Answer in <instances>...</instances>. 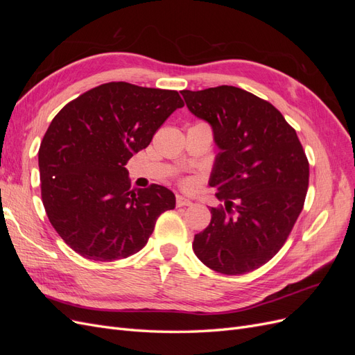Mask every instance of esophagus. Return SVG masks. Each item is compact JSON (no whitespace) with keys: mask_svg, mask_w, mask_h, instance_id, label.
<instances>
[{"mask_svg":"<svg viewBox=\"0 0 355 355\" xmlns=\"http://www.w3.org/2000/svg\"><path fill=\"white\" fill-rule=\"evenodd\" d=\"M176 206L178 207H187V206H192V201L187 197L182 196H176Z\"/></svg>","mask_w":355,"mask_h":355,"instance_id":"esophagus-1","label":"esophagus"}]
</instances>
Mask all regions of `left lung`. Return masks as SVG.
<instances>
[{"instance_id":"obj_1","label":"left lung","mask_w":355,"mask_h":355,"mask_svg":"<svg viewBox=\"0 0 355 355\" xmlns=\"http://www.w3.org/2000/svg\"><path fill=\"white\" fill-rule=\"evenodd\" d=\"M188 110L211 125L209 185L223 206L192 249L210 270L240 275L277 254L304 209L309 164L293 127L270 102L232 85L182 90Z\"/></svg>"}]
</instances>
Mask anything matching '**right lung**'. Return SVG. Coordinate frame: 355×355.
<instances>
[{"label": "right lung", "mask_w": 355, "mask_h": 355, "mask_svg": "<svg viewBox=\"0 0 355 355\" xmlns=\"http://www.w3.org/2000/svg\"><path fill=\"white\" fill-rule=\"evenodd\" d=\"M182 106L176 90L120 81L83 93L53 118L38 151L41 198L73 252L101 262L132 256L175 209L166 187L130 189L124 166Z\"/></svg>", "instance_id": "add662e5"}]
</instances>
